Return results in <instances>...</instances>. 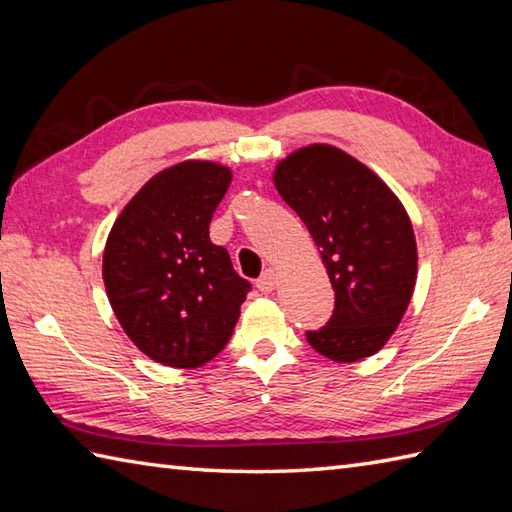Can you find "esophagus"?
Wrapping results in <instances>:
<instances>
[{
    "label": "esophagus",
    "instance_id": "34e87169",
    "mask_svg": "<svg viewBox=\"0 0 512 512\" xmlns=\"http://www.w3.org/2000/svg\"><path fill=\"white\" fill-rule=\"evenodd\" d=\"M274 287H276V274L271 269H267L265 274L256 280V289L260 293H269V291H274Z\"/></svg>",
    "mask_w": 512,
    "mask_h": 512
}]
</instances>
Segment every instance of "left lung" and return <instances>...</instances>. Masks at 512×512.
<instances>
[{"label":"left lung","mask_w":512,"mask_h":512,"mask_svg":"<svg viewBox=\"0 0 512 512\" xmlns=\"http://www.w3.org/2000/svg\"><path fill=\"white\" fill-rule=\"evenodd\" d=\"M274 184L309 227L335 291L331 320L306 331V342L333 361L374 355L416 285V241L401 201L370 168L328 144L282 160Z\"/></svg>","instance_id":"1"}]
</instances>
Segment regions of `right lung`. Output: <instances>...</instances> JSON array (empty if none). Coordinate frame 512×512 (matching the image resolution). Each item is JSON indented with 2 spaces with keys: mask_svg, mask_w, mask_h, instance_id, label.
<instances>
[{
  "mask_svg": "<svg viewBox=\"0 0 512 512\" xmlns=\"http://www.w3.org/2000/svg\"><path fill=\"white\" fill-rule=\"evenodd\" d=\"M230 168L181 162L157 173L111 227L102 278L124 333L170 368H199L230 342L252 285L210 241Z\"/></svg>",
  "mask_w": 512,
  "mask_h": 512,
  "instance_id": "1",
  "label": "right lung"
}]
</instances>
